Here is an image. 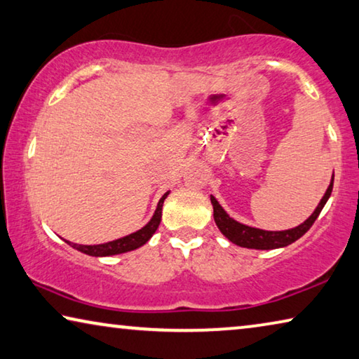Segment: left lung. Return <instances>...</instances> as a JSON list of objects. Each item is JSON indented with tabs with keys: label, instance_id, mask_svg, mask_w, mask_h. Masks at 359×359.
Listing matches in <instances>:
<instances>
[{
	"label": "left lung",
	"instance_id": "left-lung-1",
	"mask_svg": "<svg viewBox=\"0 0 359 359\" xmlns=\"http://www.w3.org/2000/svg\"><path fill=\"white\" fill-rule=\"evenodd\" d=\"M332 187H334V175H332V180H330V184L327 187L326 194L323 196L321 202L318 203V207L314 208V212L302 224L295 226V228L292 229L264 231V229H258V228H252V226L242 224L239 222H236L234 218H231L229 215L224 212V208L219 205L217 198L210 196V201L213 205V218H215V223L218 226V229L222 231V234L224 237H228V239L236 245L245 247V249H255V250L280 249V247H287L289 244H292V242L300 239V237L311 228L313 223L316 222V218L319 217V213H321V210L324 208V205H326V202L329 201Z\"/></svg>",
	"mask_w": 359,
	"mask_h": 359
}]
</instances>
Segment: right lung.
I'll return each mask as SVG.
<instances>
[{
	"label": "right lung",
	"instance_id": "right-lung-1",
	"mask_svg": "<svg viewBox=\"0 0 359 359\" xmlns=\"http://www.w3.org/2000/svg\"><path fill=\"white\" fill-rule=\"evenodd\" d=\"M168 194H170V191L165 192V194L161 197V201H158V203H157V208L152 215L151 222H149L144 228L137 229L136 233H131L125 237H120V239L106 242V244H97V245H80V244H74V242H69V241H65V242H67L69 245H72L79 252H83V253H86V255H91V257H110V255H118V253H125V252L140 249L141 245H144L146 242L151 239L152 234L157 231L158 224H161L163 201L167 198Z\"/></svg>",
	"mask_w": 359,
	"mask_h": 359
}]
</instances>
